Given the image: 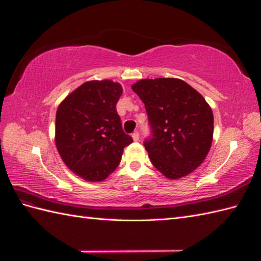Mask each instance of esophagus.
<instances>
[{"label": "esophagus", "mask_w": 261, "mask_h": 261, "mask_svg": "<svg viewBox=\"0 0 261 261\" xmlns=\"http://www.w3.org/2000/svg\"><path fill=\"white\" fill-rule=\"evenodd\" d=\"M132 137H133V140H134V142H137V141H140V134H138V132H135V133H133V135H132Z\"/></svg>", "instance_id": "1"}]
</instances>
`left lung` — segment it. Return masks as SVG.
I'll return each mask as SVG.
<instances>
[{"instance_id": "1", "label": "left lung", "mask_w": 261, "mask_h": 261, "mask_svg": "<svg viewBox=\"0 0 261 261\" xmlns=\"http://www.w3.org/2000/svg\"><path fill=\"white\" fill-rule=\"evenodd\" d=\"M132 89L145 105L153 132L144 143L152 164L170 179L198 169L213 140V113L203 96L177 78L142 79Z\"/></svg>"}]
</instances>
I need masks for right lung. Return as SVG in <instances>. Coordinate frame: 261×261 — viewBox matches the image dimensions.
<instances>
[{
  "label": "right lung",
  "instance_id": "add662e5",
  "mask_svg": "<svg viewBox=\"0 0 261 261\" xmlns=\"http://www.w3.org/2000/svg\"><path fill=\"white\" fill-rule=\"evenodd\" d=\"M121 94L119 83L91 80L70 92L57 109L58 152L63 163L86 181H103L133 142L116 112Z\"/></svg>",
  "mask_w": 261,
  "mask_h": 261
}]
</instances>
